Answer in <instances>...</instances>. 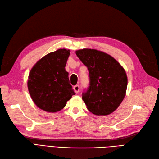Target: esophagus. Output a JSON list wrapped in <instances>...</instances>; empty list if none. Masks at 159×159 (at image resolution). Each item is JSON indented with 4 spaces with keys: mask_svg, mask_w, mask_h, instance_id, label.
Masks as SVG:
<instances>
[{
    "mask_svg": "<svg viewBox=\"0 0 159 159\" xmlns=\"http://www.w3.org/2000/svg\"><path fill=\"white\" fill-rule=\"evenodd\" d=\"M73 89L74 90V92H75L76 93H78L79 92V90H80V87L79 85H75L73 87Z\"/></svg>",
    "mask_w": 159,
    "mask_h": 159,
    "instance_id": "1",
    "label": "esophagus"
}]
</instances>
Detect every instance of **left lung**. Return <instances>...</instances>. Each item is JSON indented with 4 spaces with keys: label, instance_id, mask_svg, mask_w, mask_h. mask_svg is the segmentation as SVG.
Returning <instances> with one entry per match:
<instances>
[{
    "label": "left lung",
    "instance_id": "left-lung-1",
    "mask_svg": "<svg viewBox=\"0 0 159 159\" xmlns=\"http://www.w3.org/2000/svg\"><path fill=\"white\" fill-rule=\"evenodd\" d=\"M76 54L89 71V86L82 93L87 109L98 116L113 113L126 94L128 79L125 70L103 52L85 48Z\"/></svg>",
    "mask_w": 159,
    "mask_h": 159
}]
</instances>
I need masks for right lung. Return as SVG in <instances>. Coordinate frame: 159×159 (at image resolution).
Masks as SVG:
<instances>
[{"mask_svg": "<svg viewBox=\"0 0 159 159\" xmlns=\"http://www.w3.org/2000/svg\"><path fill=\"white\" fill-rule=\"evenodd\" d=\"M70 50L59 49L38 61L29 73L28 89L33 102L48 112L61 110L76 93L65 67Z\"/></svg>", "mask_w": 159, "mask_h": 159, "instance_id": "right-lung-1", "label": "right lung"}]
</instances>
